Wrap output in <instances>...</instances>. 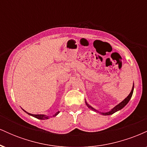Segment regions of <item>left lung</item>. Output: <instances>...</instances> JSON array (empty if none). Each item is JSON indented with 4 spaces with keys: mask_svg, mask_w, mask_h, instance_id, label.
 Returning a JSON list of instances; mask_svg holds the SVG:
<instances>
[{
    "mask_svg": "<svg viewBox=\"0 0 147 147\" xmlns=\"http://www.w3.org/2000/svg\"><path fill=\"white\" fill-rule=\"evenodd\" d=\"M133 89H134V84H133V88H132V90H131V92H130V94H129V95L127 96V97H126V98L124 99V100L122 101V102H120L119 104H117V106H115L113 109H111V110L110 111H109V112H106V113H101V112H99V113L102 114V115H110L113 114L114 113L117 112V111L121 110V109H123V108H124V106H125L126 105V104H127L128 103H129V100H130V99H131V97H132L133 92ZM86 105H87L88 107L90 109H91V110H92V111H96V112H98V111H97V110H95V109H94V108H92V106L89 105V104H88V103H87L86 102Z\"/></svg>",
    "mask_w": 147,
    "mask_h": 147,
    "instance_id": "8db88e82",
    "label": "left lung"
}]
</instances>
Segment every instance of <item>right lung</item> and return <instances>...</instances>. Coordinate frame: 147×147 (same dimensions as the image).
<instances>
[{"mask_svg": "<svg viewBox=\"0 0 147 147\" xmlns=\"http://www.w3.org/2000/svg\"><path fill=\"white\" fill-rule=\"evenodd\" d=\"M23 111H24V110H23ZM24 111L25 113H28V115H30L33 116V117H36V118H37V119H49V118L51 117V116H47V115H34V114L29 113L26 112L25 111ZM59 112H60V111H58V112H57L56 113L52 115V117H55V116H57V115L59 113Z\"/></svg>", "mask_w": 147, "mask_h": 147, "instance_id": "obj_1", "label": "right lung"}]
</instances>
